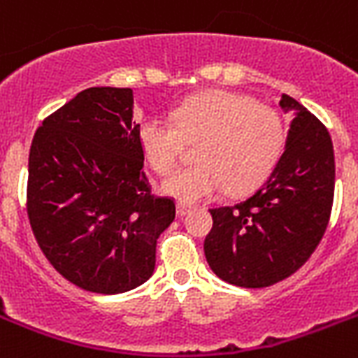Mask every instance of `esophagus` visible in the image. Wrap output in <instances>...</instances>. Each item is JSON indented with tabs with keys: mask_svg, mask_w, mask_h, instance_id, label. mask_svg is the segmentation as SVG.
Instances as JSON below:
<instances>
[{
	"mask_svg": "<svg viewBox=\"0 0 358 358\" xmlns=\"http://www.w3.org/2000/svg\"><path fill=\"white\" fill-rule=\"evenodd\" d=\"M188 213H190V207H188V205H185V203H177V216H179V218H182V216Z\"/></svg>",
	"mask_w": 358,
	"mask_h": 358,
	"instance_id": "obj_1",
	"label": "esophagus"
}]
</instances>
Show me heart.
Wrapping results in <instances>:
<instances>
[{"mask_svg":"<svg viewBox=\"0 0 358 358\" xmlns=\"http://www.w3.org/2000/svg\"><path fill=\"white\" fill-rule=\"evenodd\" d=\"M145 161L157 173L177 164L185 145L199 142L196 164L171 173L162 190L182 203L231 196L259 187L273 170L287 142L281 114L242 94L210 90L187 99L173 113V122L145 116L138 125Z\"/></svg>","mask_w":358,"mask_h":358,"instance_id":"1","label":"heart"}]
</instances>
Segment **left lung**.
Segmentation results:
<instances>
[{
	"label": "left lung",
	"mask_w": 358,
	"mask_h": 358,
	"mask_svg": "<svg viewBox=\"0 0 358 358\" xmlns=\"http://www.w3.org/2000/svg\"><path fill=\"white\" fill-rule=\"evenodd\" d=\"M279 105L294 120L275 168L248 199L210 208L205 257L210 270L234 287L264 288L292 275L318 248L331 218V136L294 98L282 94Z\"/></svg>",
	"instance_id": "8db88e82"
}]
</instances>
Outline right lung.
<instances>
[{
    "label": "right lung",
    "instance_id": "obj_1",
    "mask_svg": "<svg viewBox=\"0 0 358 358\" xmlns=\"http://www.w3.org/2000/svg\"><path fill=\"white\" fill-rule=\"evenodd\" d=\"M27 216L45 259L83 290L122 294L153 275L176 203L151 194L131 88H87L42 122Z\"/></svg>",
    "mask_w": 358,
    "mask_h": 358
}]
</instances>
